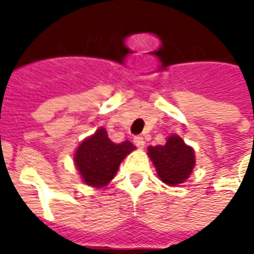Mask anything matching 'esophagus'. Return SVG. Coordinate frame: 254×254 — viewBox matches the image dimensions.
I'll list each match as a JSON object with an SVG mask.
<instances>
[{
    "instance_id": "obj_1",
    "label": "esophagus",
    "mask_w": 254,
    "mask_h": 254,
    "mask_svg": "<svg viewBox=\"0 0 254 254\" xmlns=\"http://www.w3.org/2000/svg\"><path fill=\"white\" fill-rule=\"evenodd\" d=\"M133 143H134V145L137 148H144L145 147V141H144V138L141 136H136V137L133 138Z\"/></svg>"
}]
</instances>
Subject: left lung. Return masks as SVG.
I'll return each mask as SVG.
<instances>
[{
  "label": "left lung",
  "mask_w": 254,
  "mask_h": 254,
  "mask_svg": "<svg viewBox=\"0 0 254 254\" xmlns=\"http://www.w3.org/2000/svg\"><path fill=\"white\" fill-rule=\"evenodd\" d=\"M147 154L152 160L159 180L169 187L187 182L196 166L194 149L178 134H170L163 145L148 147Z\"/></svg>",
  "instance_id": "obj_1"
}]
</instances>
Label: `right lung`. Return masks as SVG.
<instances>
[{
    "label": "right lung",
    "instance_id": "1",
    "mask_svg": "<svg viewBox=\"0 0 254 254\" xmlns=\"http://www.w3.org/2000/svg\"><path fill=\"white\" fill-rule=\"evenodd\" d=\"M136 147L130 141H111L105 127L84 138L73 155L81 181L92 188H103L116 177L122 160Z\"/></svg>",
    "mask_w": 254,
    "mask_h": 254
}]
</instances>
